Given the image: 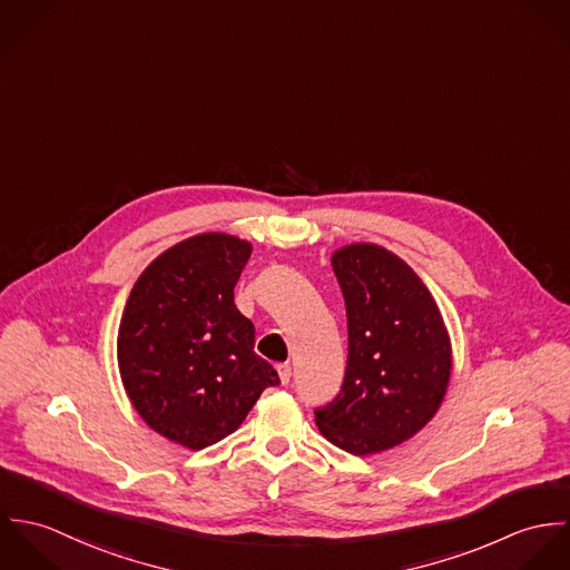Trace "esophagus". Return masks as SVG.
<instances>
[{"instance_id":"1","label":"esophagus","mask_w":570,"mask_h":570,"mask_svg":"<svg viewBox=\"0 0 570 570\" xmlns=\"http://www.w3.org/2000/svg\"><path fill=\"white\" fill-rule=\"evenodd\" d=\"M276 371H278L281 384H289V380H292V366L285 362V364H278V366H276Z\"/></svg>"}]
</instances>
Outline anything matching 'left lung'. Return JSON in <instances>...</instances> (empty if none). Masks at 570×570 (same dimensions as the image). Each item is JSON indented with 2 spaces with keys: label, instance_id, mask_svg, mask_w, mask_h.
I'll return each mask as SVG.
<instances>
[{
  "label": "left lung",
  "instance_id": "obj_1",
  "mask_svg": "<svg viewBox=\"0 0 570 570\" xmlns=\"http://www.w3.org/2000/svg\"><path fill=\"white\" fill-rule=\"evenodd\" d=\"M331 265L346 305L348 357L340 395L316 410V423L348 454H380L436 414L450 384V335L423 281L391 249L344 245Z\"/></svg>",
  "mask_w": 570,
  "mask_h": 570
}]
</instances>
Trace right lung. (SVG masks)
I'll use <instances>...</instances> for the list:
<instances>
[{
    "label": "right lung",
    "mask_w": 570,
    "mask_h": 570,
    "mask_svg": "<svg viewBox=\"0 0 570 570\" xmlns=\"http://www.w3.org/2000/svg\"><path fill=\"white\" fill-rule=\"evenodd\" d=\"M249 254L252 245L224 233L179 242L140 274L122 312V386L151 430L188 450L233 434L281 382L235 305Z\"/></svg>",
    "instance_id": "1"
}]
</instances>
